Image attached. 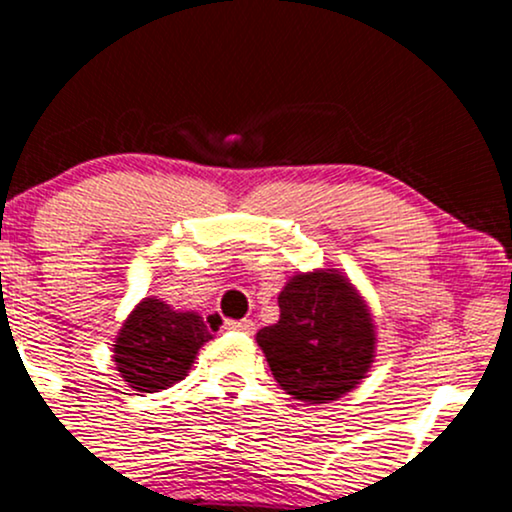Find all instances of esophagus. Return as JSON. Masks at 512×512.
Segmentation results:
<instances>
[{"mask_svg":"<svg viewBox=\"0 0 512 512\" xmlns=\"http://www.w3.org/2000/svg\"><path fill=\"white\" fill-rule=\"evenodd\" d=\"M223 327H226V330L245 332V334L255 332V322H252V320H226V322H223Z\"/></svg>","mask_w":512,"mask_h":512,"instance_id":"34e87169","label":"esophagus"}]
</instances>
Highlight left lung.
Here are the masks:
<instances>
[{
  "instance_id": "1",
  "label": "left lung",
  "mask_w": 512,
  "mask_h": 512,
  "mask_svg": "<svg viewBox=\"0 0 512 512\" xmlns=\"http://www.w3.org/2000/svg\"><path fill=\"white\" fill-rule=\"evenodd\" d=\"M279 310L257 344L289 395L325 404L361 383L373 363V320L342 274H296L279 293Z\"/></svg>"
}]
</instances>
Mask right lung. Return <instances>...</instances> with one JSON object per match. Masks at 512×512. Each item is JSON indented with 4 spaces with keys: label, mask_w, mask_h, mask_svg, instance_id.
Segmentation results:
<instances>
[{
    "label": "right lung",
    "mask_w": 512,
    "mask_h": 512,
    "mask_svg": "<svg viewBox=\"0 0 512 512\" xmlns=\"http://www.w3.org/2000/svg\"><path fill=\"white\" fill-rule=\"evenodd\" d=\"M209 339V327L197 313H178L158 298H144L122 325L115 366L132 390H166L185 378Z\"/></svg>",
    "instance_id": "1"
}]
</instances>
